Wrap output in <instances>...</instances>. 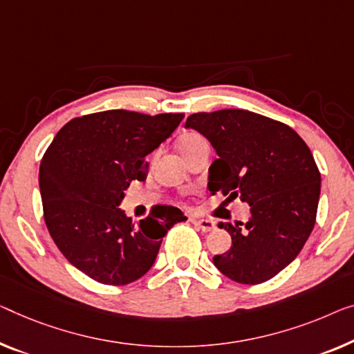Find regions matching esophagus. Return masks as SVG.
Instances as JSON below:
<instances>
[{
  "mask_svg": "<svg viewBox=\"0 0 354 354\" xmlns=\"http://www.w3.org/2000/svg\"><path fill=\"white\" fill-rule=\"evenodd\" d=\"M192 223L197 225V227L202 232H211V230H214V227H216L214 221H211V219H194Z\"/></svg>",
  "mask_w": 354,
  "mask_h": 354,
  "instance_id": "obj_1",
  "label": "esophagus"
}]
</instances>
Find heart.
<instances>
[{"mask_svg": "<svg viewBox=\"0 0 354 354\" xmlns=\"http://www.w3.org/2000/svg\"><path fill=\"white\" fill-rule=\"evenodd\" d=\"M207 145V140L203 138L202 135L198 133H187L184 135L181 140H179V151H181V154L186 157L191 154L192 151L197 149V147Z\"/></svg>", "mask_w": 354, "mask_h": 354, "instance_id": "1", "label": "heart"}]
</instances>
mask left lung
<instances>
[{"mask_svg": "<svg viewBox=\"0 0 354 354\" xmlns=\"http://www.w3.org/2000/svg\"><path fill=\"white\" fill-rule=\"evenodd\" d=\"M214 147L208 189L251 207L246 224L219 223L232 246L213 257L221 273L259 284L288 267L315 227L321 175L310 147L291 127L246 109L195 113L186 120Z\"/></svg>", "mask_w": 354, "mask_h": 354, "instance_id": "8db88e82", "label": "left lung"}]
</instances>
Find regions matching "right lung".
Masks as SVG:
<instances>
[{"label":"right lung","mask_w":354,"mask_h":354,"mask_svg":"<svg viewBox=\"0 0 354 354\" xmlns=\"http://www.w3.org/2000/svg\"><path fill=\"white\" fill-rule=\"evenodd\" d=\"M183 113L102 111L65 124L47 147L39 189L47 230L62 254L95 281L124 286L154 263L181 209L159 205L138 224L118 208L133 179L145 181V157L163 143Z\"/></svg>","instance_id":"1"}]
</instances>
